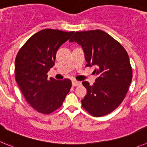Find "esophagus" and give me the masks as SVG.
Returning <instances> with one entry per match:
<instances>
[{
  "label": "esophagus",
  "mask_w": 147,
  "mask_h": 147,
  "mask_svg": "<svg viewBox=\"0 0 147 147\" xmlns=\"http://www.w3.org/2000/svg\"><path fill=\"white\" fill-rule=\"evenodd\" d=\"M80 82H79V81H77V80H73L72 81V86H79V85H80Z\"/></svg>",
  "instance_id": "obj_1"
}]
</instances>
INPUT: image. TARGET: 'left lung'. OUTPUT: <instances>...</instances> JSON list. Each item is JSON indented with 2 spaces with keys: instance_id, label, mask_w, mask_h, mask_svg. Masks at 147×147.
Listing matches in <instances>:
<instances>
[{
  "instance_id": "8db88e82",
  "label": "left lung",
  "mask_w": 147,
  "mask_h": 147,
  "mask_svg": "<svg viewBox=\"0 0 147 147\" xmlns=\"http://www.w3.org/2000/svg\"><path fill=\"white\" fill-rule=\"evenodd\" d=\"M83 47L86 66L95 65V83L82 82L87 94L82 107L99 117L113 111L122 102L133 78L129 56L118 41L101 30L77 31L69 39Z\"/></svg>"
}]
</instances>
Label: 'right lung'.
<instances>
[{
	"label": "right lung",
	"instance_id": "obj_1",
	"mask_svg": "<svg viewBox=\"0 0 147 147\" xmlns=\"http://www.w3.org/2000/svg\"><path fill=\"white\" fill-rule=\"evenodd\" d=\"M74 31L43 29L29 38L15 59V80L26 101L38 112L50 114L59 109L69 93V79L47 78L55 54Z\"/></svg>",
	"mask_w": 147,
	"mask_h": 147
}]
</instances>
